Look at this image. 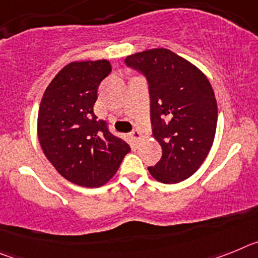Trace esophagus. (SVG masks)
Listing matches in <instances>:
<instances>
[{
    "mask_svg": "<svg viewBox=\"0 0 258 258\" xmlns=\"http://www.w3.org/2000/svg\"><path fill=\"white\" fill-rule=\"evenodd\" d=\"M132 137H133L134 140L136 141H140V140H142V133H141L140 131H138V129H134L133 132H132Z\"/></svg>",
    "mask_w": 258,
    "mask_h": 258,
    "instance_id": "obj_1",
    "label": "esophagus"
}]
</instances>
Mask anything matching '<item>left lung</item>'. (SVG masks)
Returning <instances> with one entry per match:
<instances>
[{"label":"left lung","instance_id":"1","mask_svg":"<svg viewBox=\"0 0 258 258\" xmlns=\"http://www.w3.org/2000/svg\"><path fill=\"white\" fill-rule=\"evenodd\" d=\"M126 67L149 84L152 134L163 156L151 175L161 183L191 177L206 160L217 127V102L199 68L168 49H151L125 58Z\"/></svg>","mask_w":258,"mask_h":258}]
</instances>
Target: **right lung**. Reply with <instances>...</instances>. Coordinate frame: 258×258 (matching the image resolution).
<instances>
[{"instance_id": "add662e5", "label": "right lung", "mask_w": 258, "mask_h": 258, "mask_svg": "<svg viewBox=\"0 0 258 258\" xmlns=\"http://www.w3.org/2000/svg\"><path fill=\"white\" fill-rule=\"evenodd\" d=\"M108 60L72 61L59 71L41 99V149L58 173L83 187H99L117 172L131 147L98 120V86L111 74Z\"/></svg>"}]
</instances>
